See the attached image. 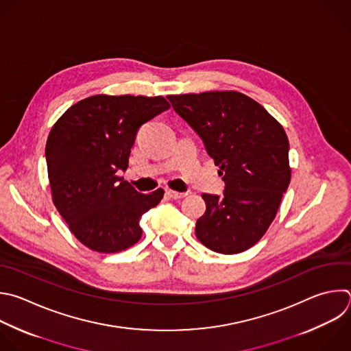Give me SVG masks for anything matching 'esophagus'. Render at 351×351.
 <instances>
[{
    "label": "esophagus",
    "mask_w": 351,
    "mask_h": 351,
    "mask_svg": "<svg viewBox=\"0 0 351 351\" xmlns=\"http://www.w3.org/2000/svg\"><path fill=\"white\" fill-rule=\"evenodd\" d=\"M165 194H167V197L173 198V199H180L186 195V193H179V191H173V190H167Z\"/></svg>",
    "instance_id": "34e87169"
}]
</instances>
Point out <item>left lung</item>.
I'll return each instance as SVG.
<instances>
[{"mask_svg":"<svg viewBox=\"0 0 351 351\" xmlns=\"http://www.w3.org/2000/svg\"><path fill=\"white\" fill-rule=\"evenodd\" d=\"M220 167L223 195L202 194L197 239L232 255L255 245L276 217L291 180L284 128L258 101L234 90L168 96Z\"/></svg>","mask_w":351,"mask_h":351,"instance_id":"left-lung-1","label":"left lung"}]
</instances>
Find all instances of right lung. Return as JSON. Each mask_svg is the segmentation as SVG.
<instances>
[{
	"label": "right lung",
	"mask_w": 351,
	"mask_h": 351,
	"mask_svg": "<svg viewBox=\"0 0 351 351\" xmlns=\"http://www.w3.org/2000/svg\"><path fill=\"white\" fill-rule=\"evenodd\" d=\"M168 108L162 96L96 95L53 125L45 147L53 204L92 251L114 254L136 244L142 215L162 199V189L142 194L117 172L127 171L138 130Z\"/></svg>",
	"instance_id": "1"
}]
</instances>
